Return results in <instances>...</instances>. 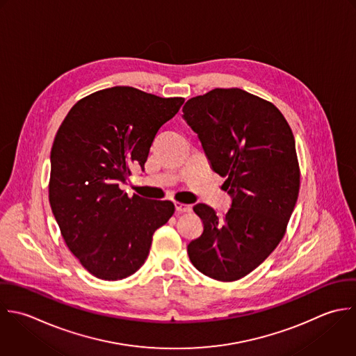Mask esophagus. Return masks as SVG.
I'll use <instances>...</instances> for the list:
<instances>
[{
  "instance_id": "1",
  "label": "esophagus",
  "mask_w": 356,
  "mask_h": 356,
  "mask_svg": "<svg viewBox=\"0 0 356 356\" xmlns=\"http://www.w3.org/2000/svg\"><path fill=\"white\" fill-rule=\"evenodd\" d=\"M175 208H176V211H177L179 213H184V212H190V211H191V207H190V205L183 204V202H179V201L175 202Z\"/></svg>"
}]
</instances>
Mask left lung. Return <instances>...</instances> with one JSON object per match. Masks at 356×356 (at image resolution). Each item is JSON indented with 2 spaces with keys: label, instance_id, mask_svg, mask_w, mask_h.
Masks as SVG:
<instances>
[{
  "label": "left lung",
  "instance_id": "obj_1",
  "mask_svg": "<svg viewBox=\"0 0 356 356\" xmlns=\"http://www.w3.org/2000/svg\"><path fill=\"white\" fill-rule=\"evenodd\" d=\"M183 118L232 197L223 218L205 204L194 205L204 232L187 245L190 261L215 280H240L286 234L300 193L294 134L272 102L241 88L193 97Z\"/></svg>",
  "mask_w": 356,
  "mask_h": 356
}]
</instances>
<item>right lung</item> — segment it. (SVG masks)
Masks as SVG:
<instances>
[{
  "label": "right lung",
  "instance_id": "obj_1",
  "mask_svg": "<svg viewBox=\"0 0 356 356\" xmlns=\"http://www.w3.org/2000/svg\"><path fill=\"white\" fill-rule=\"evenodd\" d=\"M183 102L116 86L77 101L56 131L49 205L70 252L101 280L137 272L175 212L173 202L127 197L119 184L133 166L144 170L158 130Z\"/></svg>",
  "mask_w": 356,
  "mask_h": 356
}]
</instances>
